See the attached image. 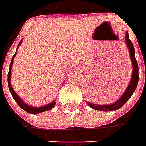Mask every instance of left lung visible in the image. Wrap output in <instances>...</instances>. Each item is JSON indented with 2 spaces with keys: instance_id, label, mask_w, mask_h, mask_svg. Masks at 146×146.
<instances>
[{
  "instance_id": "obj_1",
  "label": "left lung",
  "mask_w": 146,
  "mask_h": 146,
  "mask_svg": "<svg viewBox=\"0 0 146 146\" xmlns=\"http://www.w3.org/2000/svg\"><path fill=\"white\" fill-rule=\"evenodd\" d=\"M126 44L127 45V48L129 50V53H130V57L132 59V76L131 79V82L128 85V87L126 89V91L123 94V96L121 97L116 102L111 104V105H94L92 103H88V105L93 108V109L96 110H102V111H108V110H117L119 108H121L124 104L126 103L129 100V98L132 97V95L134 93V91L136 90V88L137 86L138 80H139V74H138V64L137 62V59L135 57V49L133 47L132 41L129 39V36H128V32H126Z\"/></svg>"
}]
</instances>
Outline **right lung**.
I'll return each mask as SVG.
<instances>
[{
    "label": "right lung",
    "mask_w": 146,
    "mask_h": 146,
    "mask_svg": "<svg viewBox=\"0 0 146 146\" xmlns=\"http://www.w3.org/2000/svg\"><path fill=\"white\" fill-rule=\"evenodd\" d=\"M22 42V40L19 42V44ZM18 50V49H17ZM17 50H16V52L14 53V55L13 56V58H12V60H11V62H10V65H9V70L8 72V86L9 88V91H10V93H11V95L13 96V98H14V101L17 102V104L20 107L22 108V109L23 110H25L26 112H27V113H30V114H38V113H41V112H44V111H47V110H49L53 109V107L55 106V104H56V102H53L52 103L48 104V105H46V106H42V107H31V106H29L28 105H27L26 103H24L21 99L19 98V97L16 94V93L14 91V89H13V88L11 87V84H10V74H11V68H12V64H13V61H14V56H15V54L17 53Z\"/></svg>",
    "instance_id": "right-lung-1"
}]
</instances>
